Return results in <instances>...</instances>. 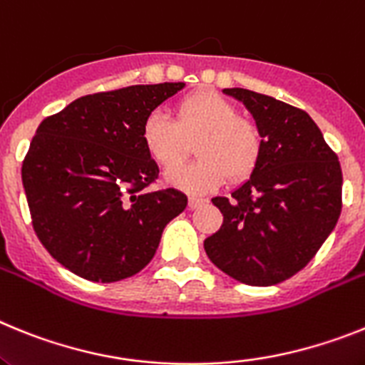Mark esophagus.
Masks as SVG:
<instances>
[{"label":"esophagus","mask_w":365,"mask_h":365,"mask_svg":"<svg viewBox=\"0 0 365 365\" xmlns=\"http://www.w3.org/2000/svg\"><path fill=\"white\" fill-rule=\"evenodd\" d=\"M205 198H198V196H189V209H196L200 207V205L205 204Z\"/></svg>","instance_id":"34e87169"}]
</instances>
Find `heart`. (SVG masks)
<instances>
[{"mask_svg": "<svg viewBox=\"0 0 365 365\" xmlns=\"http://www.w3.org/2000/svg\"><path fill=\"white\" fill-rule=\"evenodd\" d=\"M141 141L148 156L170 169L189 154L196 141L198 160L167 173V182L182 191L202 195L220 187L230 176L246 180L262 152L257 125L239 115L235 104L215 91H200L182 99L176 117L150 112L141 125Z\"/></svg>", "mask_w": 365, "mask_h": 365, "instance_id": "heart-1", "label": "heart"}]
</instances>
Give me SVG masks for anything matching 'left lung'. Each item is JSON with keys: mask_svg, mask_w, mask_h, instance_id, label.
Segmentation results:
<instances>
[{"mask_svg": "<svg viewBox=\"0 0 365 365\" xmlns=\"http://www.w3.org/2000/svg\"><path fill=\"white\" fill-rule=\"evenodd\" d=\"M262 135L257 167L230 198L217 196L224 222L204 250L224 274L270 287L305 268L341 213V167L303 110L268 95L227 88Z\"/></svg>", "mask_w": 365, "mask_h": 365, "instance_id": "8db88e82", "label": "left lung"}]
</instances>
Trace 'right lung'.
I'll use <instances>...</instances> for the list:
<instances>
[{
    "instance_id": "1",
    "label": "right lung",
    "mask_w": 365,
    "mask_h": 365,
    "mask_svg": "<svg viewBox=\"0 0 365 365\" xmlns=\"http://www.w3.org/2000/svg\"><path fill=\"white\" fill-rule=\"evenodd\" d=\"M183 86L84 95L38 126L21 165L34 233L78 277L113 283L141 272L185 209L176 189L147 191L160 169L141 141L145 117Z\"/></svg>"
}]
</instances>
